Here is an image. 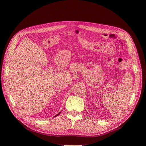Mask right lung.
<instances>
[{
  "instance_id": "right-lung-1",
  "label": "right lung",
  "mask_w": 146,
  "mask_h": 146,
  "mask_svg": "<svg viewBox=\"0 0 146 146\" xmlns=\"http://www.w3.org/2000/svg\"><path fill=\"white\" fill-rule=\"evenodd\" d=\"M60 113H58V114H57V115H56V116H58V114H59Z\"/></svg>"
}]
</instances>
